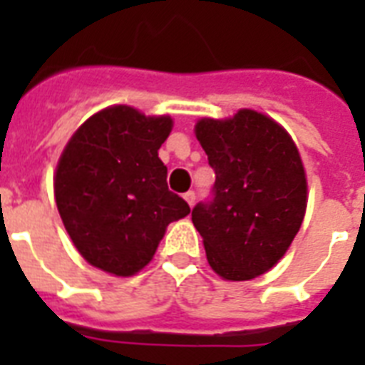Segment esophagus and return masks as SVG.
Wrapping results in <instances>:
<instances>
[{"instance_id":"obj_1","label":"esophagus","mask_w":365,"mask_h":365,"mask_svg":"<svg viewBox=\"0 0 365 365\" xmlns=\"http://www.w3.org/2000/svg\"><path fill=\"white\" fill-rule=\"evenodd\" d=\"M183 199L187 200L189 206H193L195 200H197V193H195V191H187V193L183 195Z\"/></svg>"}]
</instances>
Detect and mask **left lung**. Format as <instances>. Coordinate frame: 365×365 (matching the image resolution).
I'll use <instances>...</instances> for the list:
<instances>
[{
  "label": "left lung",
  "mask_w": 365,
  "mask_h": 365,
  "mask_svg": "<svg viewBox=\"0 0 365 365\" xmlns=\"http://www.w3.org/2000/svg\"><path fill=\"white\" fill-rule=\"evenodd\" d=\"M195 134L216 172L212 200L191 212L206 259L225 280L259 277L277 265L303 223L299 151L282 126L254 110L200 119Z\"/></svg>",
  "instance_id": "left-lung-1"
}]
</instances>
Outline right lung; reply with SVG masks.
Returning <instances> with one entry per match:
<instances>
[{"label":"right lung","mask_w":365,"mask_h":365,"mask_svg":"<svg viewBox=\"0 0 365 365\" xmlns=\"http://www.w3.org/2000/svg\"><path fill=\"white\" fill-rule=\"evenodd\" d=\"M170 130L168 115L111 106L83 123L62 151L54 199L71 242L91 265L115 277L136 274L168 223L191 212L168 191L159 159Z\"/></svg>","instance_id":"obj_1"}]
</instances>
